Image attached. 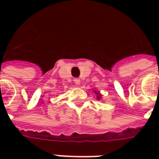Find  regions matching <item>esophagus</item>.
Returning <instances> with one entry per match:
<instances>
[{"instance_id": "obj_1", "label": "esophagus", "mask_w": 159, "mask_h": 159, "mask_svg": "<svg viewBox=\"0 0 159 159\" xmlns=\"http://www.w3.org/2000/svg\"><path fill=\"white\" fill-rule=\"evenodd\" d=\"M73 81H74V83L76 85H77V86H78V85L80 84V82H81L80 79H78V78H75V79L73 80Z\"/></svg>"}]
</instances>
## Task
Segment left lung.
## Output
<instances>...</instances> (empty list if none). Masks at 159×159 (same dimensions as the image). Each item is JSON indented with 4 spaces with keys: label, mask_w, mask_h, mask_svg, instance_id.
Wrapping results in <instances>:
<instances>
[{
    "label": "left lung",
    "mask_w": 159,
    "mask_h": 159,
    "mask_svg": "<svg viewBox=\"0 0 159 159\" xmlns=\"http://www.w3.org/2000/svg\"><path fill=\"white\" fill-rule=\"evenodd\" d=\"M95 94H96V96H97V99L99 101V100L102 99V95H101V93H100L99 92H96V91H94Z\"/></svg>",
    "instance_id": "left-lung-1"
}]
</instances>
